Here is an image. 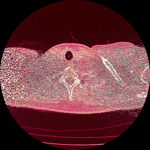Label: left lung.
<instances>
[{"mask_svg":"<svg viewBox=\"0 0 150 150\" xmlns=\"http://www.w3.org/2000/svg\"><path fill=\"white\" fill-rule=\"evenodd\" d=\"M100 75H101V74H100ZM95 78H96V77H95ZM93 79H94V78H93Z\"/></svg>","mask_w":150,"mask_h":150,"instance_id":"obj_1","label":"left lung"}]
</instances>
